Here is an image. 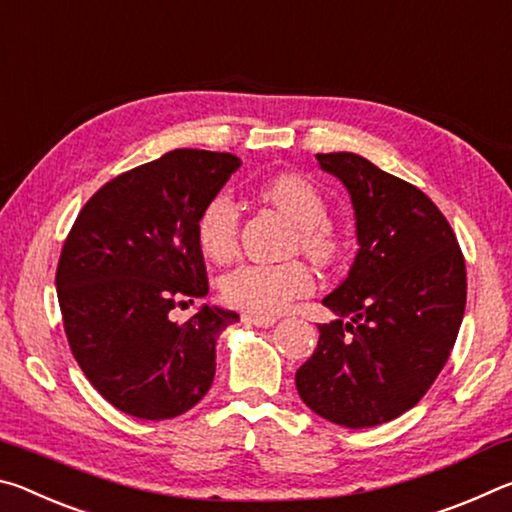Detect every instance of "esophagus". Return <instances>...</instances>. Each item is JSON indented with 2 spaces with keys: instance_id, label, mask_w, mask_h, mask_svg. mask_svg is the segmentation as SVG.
Segmentation results:
<instances>
[{
  "instance_id": "1",
  "label": "esophagus",
  "mask_w": 512,
  "mask_h": 512,
  "mask_svg": "<svg viewBox=\"0 0 512 512\" xmlns=\"http://www.w3.org/2000/svg\"><path fill=\"white\" fill-rule=\"evenodd\" d=\"M244 320H248V323H253L257 327H271L277 323L275 316H259V314H246Z\"/></svg>"
}]
</instances>
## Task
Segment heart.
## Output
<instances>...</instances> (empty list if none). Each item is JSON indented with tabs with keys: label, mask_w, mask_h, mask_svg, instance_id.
Listing matches in <instances>:
<instances>
[{
	"label": "heart",
	"mask_w": 512,
	"mask_h": 512,
	"mask_svg": "<svg viewBox=\"0 0 512 512\" xmlns=\"http://www.w3.org/2000/svg\"><path fill=\"white\" fill-rule=\"evenodd\" d=\"M264 196L273 201L300 228V246L316 262H332L341 244L327 225V203L318 189L296 173L266 180ZM196 239L203 253L216 264L230 262L239 246V207L230 192L214 194L198 214ZM314 275L302 262L246 264L221 280V296L228 305L271 316L287 311L298 298L314 291Z\"/></svg>",
	"instance_id": "b5f03b06"
}]
</instances>
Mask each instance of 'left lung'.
<instances>
[{
	"label": "left lung",
	"instance_id": "obj_1",
	"mask_svg": "<svg viewBox=\"0 0 512 512\" xmlns=\"http://www.w3.org/2000/svg\"><path fill=\"white\" fill-rule=\"evenodd\" d=\"M348 189L359 250L323 305L314 354L296 372L311 411L348 429L413 409L452 352L467 277L452 225L427 194L357 153H318Z\"/></svg>",
	"mask_w": 512,
	"mask_h": 512
}]
</instances>
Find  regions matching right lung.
Instances as JSON below:
<instances>
[{
    "label": "right lung",
    "instance_id": "obj_1",
    "mask_svg": "<svg viewBox=\"0 0 512 512\" xmlns=\"http://www.w3.org/2000/svg\"><path fill=\"white\" fill-rule=\"evenodd\" d=\"M239 167L232 153L169 151L103 185L69 230L56 271L69 348L133 418H176L210 391L216 341L239 314L203 305L178 325L171 309L210 291L196 221Z\"/></svg>",
    "mask_w": 512,
    "mask_h": 512
}]
</instances>
